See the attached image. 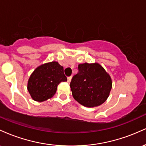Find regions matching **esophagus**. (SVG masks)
<instances>
[{
	"label": "esophagus",
	"mask_w": 146,
	"mask_h": 146,
	"mask_svg": "<svg viewBox=\"0 0 146 146\" xmlns=\"http://www.w3.org/2000/svg\"><path fill=\"white\" fill-rule=\"evenodd\" d=\"M71 79H72V77H71V76L68 77V78H67V81H68V82H70L71 81Z\"/></svg>",
	"instance_id": "esophagus-1"
}]
</instances>
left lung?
Masks as SVG:
<instances>
[{
  "instance_id": "8db88e82",
  "label": "left lung",
  "mask_w": 146,
  "mask_h": 146,
  "mask_svg": "<svg viewBox=\"0 0 146 146\" xmlns=\"http://www.w3.org/2000/svg\"><path fill=\"white\" fill-rule=\"evenodd\" d=\"M78 70L70 84L73 98L89 108L104 103L113 85L109 74L98 63L80 64Z\"/></svg>"
}]
</instances>
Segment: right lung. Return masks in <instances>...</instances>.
<instances>
[{"label":"right lung","mask_w":146,"mask_h":146,"mask_svg":"<svg viewBox=\"0 0 146 146\" xmlns=\"http://www.w3.org/2000/svg\"><path fill=\"white\" fill-rule=\"evenodd\" d=\"M66 81L63 66L58 62H51L34 70L28 80L27 89L33 100L44 102L55 95L61 82Z\"/></svg>","instance_id":"1"}]
</instances>
